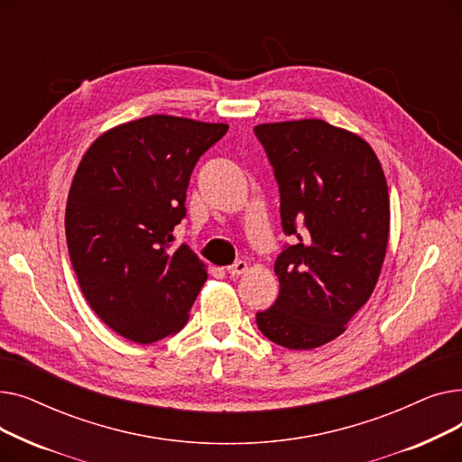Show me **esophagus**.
Here are the masks:
<instances>
[{
	"mask_svg": "<svg viewBox=\"0 0 462 462\" xmlns=\"http://www.w3.org/2000/svg\"><path fill=\"white\" fill-rule=\"evenodd\" d=\"M228 273L232 275V277H239V275H244L247 270H249V265H247V262H244V260H237V262H234L232 265H228Z\"/></svg>",
	"mask_w": 462,
	"mask_h": 462,
	"instance_id": "obj_1",
	"label": "esophagus"
}]
</instances>
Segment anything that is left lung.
<instances>
[{
  "label": "left lung",
  "mask_w": 462,
  "mask_h": 462,
  "mask_svg": "<svg viewBox=\"0 0 462 462\" xmlns=\"http://www.w3.org/2000/svg\"><path fill=\"white\" fill-rule=\"evenodd\" d=\"M254 134L294 239L275 260L279 298L256 324L279 346L319 348L346 329L380 277L390 237L383 170L365 140L324 119L262 124Z\"/></svg>",
  "instance_id": "1"
}]
</instances>
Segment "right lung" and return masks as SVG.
Returning a JSON list of instances; mask_svg holds the SVG:
<instances>
[{"mask_svg": "<svg viewBox=\"0 0 462 462\" xmlns=\"http://www.w3.org/2000/svg\"><path fill=\"white\" fill-rule=\"evenodd\" d=\"M226 124L145 116L97 138L69 189L65 234L82 294L110 329L138 345L178 333L208 279L172 245L194 164Z\"/></svg>", "mask_w": 462, "mask_h": 462, "instance_id": "1", "label": "right lung"}]
</instances>
